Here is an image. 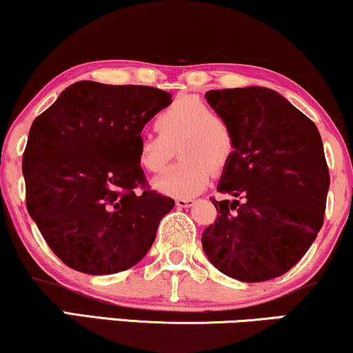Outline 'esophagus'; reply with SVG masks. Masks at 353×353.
<instances>
[{
	"instance_id": "1",
	"label": "esophagus",
	"mask_w": 353,
	"mask_h": 353,
	"mask_svg": "<svg viewBox=\"0 0 353 353\" xmlns=\"http://www.w3.org/2000/svg\"><path fill=\"white\" fill-rule=\"evenodd\" d=\"M176 205L179 208H187V207H192V205H194V200H192V199H177Z\"/></svg>"
}]
</instances>
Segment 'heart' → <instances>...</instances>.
I'll return each instance as SVG.
<instances>
[{
	"label": "heart",
	"mask_w": 353,
	"mask_h": 353,
	"mask_svg": "<svg viewBox=\"0 0 353 353\" xmlns=\"http://www.w3.org/2000/svg\"><path fill=\"white\" fill-rule=\"evenodd\" d=\"M158 135L141 138L137 161L141 169L158 172L166 166L172 146L182 158L153 182L154 189L169 197H194L208 185L213 172L221 171L234 153V135L230 123L213 114L197 96L174 99L154 120Z\"/></svg>",
	"instance_id": "b5f03b06"
}]
</instances>
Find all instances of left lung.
<instances>
[{"mask_svg":"<svg viewBox=\"0 0 353 353\" xmlns=\"http://www.w3.org/2000/svg\"><path fill=\"white\" fill-rule=\"evenodd\" d=\"M230 123L234 153L213 200L218 218L202 234L208 261L241 282L283 275L305 256L324 221L329 169L313 120L267 88L208 91Z\"/></svg>","mask_w":353,"mask_h":353,"instance_id":"1","label":"left lung"}]
</instances>
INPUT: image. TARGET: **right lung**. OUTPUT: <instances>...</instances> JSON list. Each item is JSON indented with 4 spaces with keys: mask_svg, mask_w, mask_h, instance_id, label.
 Wrapping results in <instances>:
<instances>
[{
    "mask_svg": "<svg viewBox=\"0 0 353 353\" xmlns=\"http://www.w3.org/2000/svg\"><path fill=\"white\" fill-rule=\"evenodd\" d=\"M171 102L158 88L78 81L32 122L22 156L26 205L71 269L117 274L150 251L174 200L150 189L137 148Z\"/></svg>",
    "mask_w": 353,
    "mask_h": 353,
    "instance_id": "right-lung-1",
    "label": "right lung"
}]
</instances>
